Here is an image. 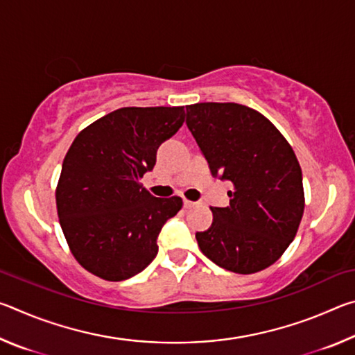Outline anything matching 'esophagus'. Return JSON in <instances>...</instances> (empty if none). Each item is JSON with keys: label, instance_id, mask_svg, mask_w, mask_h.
I'll list each match as a JSON object with an SVG mask.
<instances>
[{"label": "esophagus", "instance_id": "esophagus-1", "mask_svg": "<svg viewBox=\"0 0 355 355\" xmlns=\"http://www.w3.org/2000/svg\"><path fill=\"white\" fill-rule=\"evenodd\" d=\"M196 205H197V202H192V200H188V199L183 200V207L184 208H192V207H196Z\"/></svg>", "mask_w": 355, "mask_h": 355}]
</instances>
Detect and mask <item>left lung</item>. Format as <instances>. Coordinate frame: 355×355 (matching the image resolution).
<instances>
[{"label": "left lung", "mask_w": 355, "mask_h": 355, "mask_svg": "<svg viewBox=\"0 0 355 355\" xmlns=\"http://www.w3.org/2000/svg\"><path fill=\"white\" fill-rule=\"evenodd\" d=\"M186 125L214 177L233 184L230 205L214 208L197 232L202 254L236 274L271 266L294 239L304 214L302 171L284 135L239 103L186 106Z\"/></svg>", "instance_id": "obj_1"}]
</instances>
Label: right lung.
<instances>
[{
    "mask_svg": "<svg viewBox=\"0 0 355 355\" xmlns=\"http://www.w3.org/2000/svg\"><path fill=\"white\" fill-rule=\"evenodd\" d=\"M184 122V106L120 107L81 130L65 155L56 208L75 260L97 277L130 279L158 254L167 219L182 197L158 199L141 178L156 150Z\"/></svg>",
    "mask_w": 355,
    "mask_h": 355,
    "instance_id": "1",
    "label": "right lung"
}]
</instances>
